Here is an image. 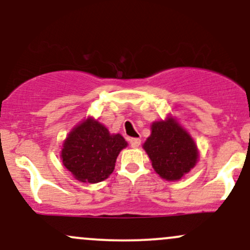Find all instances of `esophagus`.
<instances>
[{
	"label": "esophagus",
	"mask_w": 250,
	"mask_h": 250,
	"mask_svg": "<svg viewBox=\"0 0 250 250\" xmlns=\"http://www.w3.org/2000/svg\"><path fill=\"white\" fill-rule=\"evenodd\" d=\"M129 144L133 148H138L140 146V144H141V140L136 139V138H131V139H129Z\"/></svg>",
	"instance_id": "obj_1"
}]
</instances>
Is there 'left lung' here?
I'll use <instances>...</instances> for the list:
<instances>
[{"mask_svg":"<svg viewBox=\"0 0 250 250\" xmlns=\"http://www.w3.org/2000/svg\"><path fill=\"white\" fill-rule=\"evenodd\" d=\"M142 148L149 156L154 171L168 182L180 180L198 163L196 142L172 115L152 123L150 135Z\"/></svg>","mask_w":250,"mask_h":250,"instance_id":"left-lung-1","label":"left lung"}]
</instances>
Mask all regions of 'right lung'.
<instances>
[{
  "instance_id": "obj_1",
  "label": "right lung",
  "mask_w": 250,
  "mask_h": 250,
  "mask_svg": "<svg viewBox=\"0 0 250 250\" xmlns=\"http://www.w3.org/2000/svg\"><path fill=\"white\" fill-rule=\"evenodd\" d=\"M127 146L121 134H111L103 123L89 116L67 134L60 159L75 179L96 184L112 173L117 156Z\"/></svg>"
}]
</instances>
